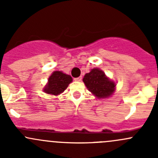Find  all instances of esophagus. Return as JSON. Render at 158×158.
<instances>
[{"mask_svg":"<svg viewBox=\"0 0 158 158\" xmlns=\"http://www.w3.org/2000/svg\"><path fill=\"white\" fill-rule=\"evenodd\" d=\"M82 76H79V77H77V78H75L74 80L76 81V82H80L81 80H82Z\"/></svg>","mask_w":158,"mask_h":158,"instance_id":"esophagus-1","label":"esophagus"}]
</instances>
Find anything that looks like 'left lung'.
<instances>
[{"label":"left lung","instance_id":"left-lung-1","mask_svg":"<svg viewBox=\"0 0 158 158\" xmlns=\"http://www.w3.org/2000/svg\"><path fill=\"white\" fill-rule=\"evenodd\" d=\"M83 82L87 89L98 98H107L112 95L115 87L114 82L109 80L102 70L96 68L85 75Z\"/></svg>","mask_w":158,"mask_h":158}]
</instances>
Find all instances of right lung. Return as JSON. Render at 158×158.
<instances>
[{
    "label": "right lung",
    "mask_w": 158,
    "mask_h": 158,
    "mask_svg": "<svg viewBox=\"0 0 158 158\" xmlns=\"http://www.w3.org/2000/svg\"><path fill=\"white\" fill-rule=\"evenodd\" d=\"M73 81L69 75H66L60 71H55L49 76L48 84L44 91L47 94L57 95L64 92L69 84Z\"/></svg>",
    "instance_id": "right-lung-1"
}]
</instances>
